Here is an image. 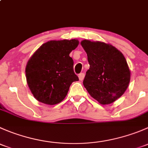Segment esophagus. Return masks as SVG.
I'll use <instances>...</instances> for the list:
<instances>
[{"label":"esophagus","instance_id":"1","mask_svg":"<svg viewBox=\"0 0 148 148\" xmlns=\"http://www.w3.org/2000/svg\"><path fill=\"white\" fill-rule=\"evenodd\" d=\"M84 75L85 74H84V73H81V74H79L78 77H79V79L80 81H82V80L84 79Z\"/></svg>","mask_w":148,"mask_h":148}]
</instances>
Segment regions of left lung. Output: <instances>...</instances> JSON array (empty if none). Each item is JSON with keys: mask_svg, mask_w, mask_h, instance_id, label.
<instances>
[{"mask_svg": "<svg viewBox=\"0 0 148 148\" xmlns=\"http://www.w3.org/2000/svg\"><path fill=\"white\" fill-rule=\"evenodd\" d=\"M89 69L83 84L89 95L102 104L120 97L130 81V71L125 56L114 46L101 41L83 40Z\"/></svg>", "mask_w": 148, "mask_h": 148, "instance_id": "obj_1", "label": "left lung"}]
</instances>
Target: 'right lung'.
I'll list each match as a JSON object with an SVG mask.
<instances>
[{"label": "right lung", "mask_w": 148, "mask_h": 148, "mask_svg": "<svg viewBox=\"0 0 148 148\" xmlns=\"http://www.w3.org/2000/svg\"><path fill=\"white\" fill-rule=\"evenodd\" d=\"M78 44L77 39L49 41L30 58L26 67V81L38 102L50 105L61 102L71 83L78 81L74 61L69 56Z\"/></svg>", "instance_id": "add662e5"}]
</instances>
